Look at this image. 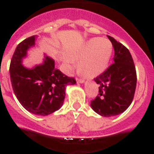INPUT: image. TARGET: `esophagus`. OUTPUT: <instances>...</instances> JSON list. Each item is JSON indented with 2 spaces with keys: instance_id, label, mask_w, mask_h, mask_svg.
<instances>
[{
  "instance_id": "34e87169",
  "label": "esophagus",
  "mask_w": 154,
  "mask_h": 154,
  "mask_svg": "<svg viewBox=\"0 0 154 154\" xmlns=\"http://www.w3.org/2000/svg\"><path fill=\"white\" fill-rule=\"evenodd\" d=\"M77 82L80 83V84H83V83L85 82V81L83 80V79H78L77 78Z\"/></svg>"
}]
</instances>
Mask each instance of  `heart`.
<instances>
[{
  "label": "heart",
  "mask_w": 154,
  "mask_h": 154,
  "mask_svg": "<svg viewBox=\"0 0 154 154\" xmlns=\"http://www.w3.org/2000/svg\"><path fill=\"white\" fill-rule=\"evenodd\" d=\"M113 53V45L110 40L104 38H93L88 40L79 49L70 53V58L66 62L70 67L73 60H79V69L85 76L95 77L105 71Z\"/></svg>",
  "instance_id": "1"
}]
</instances>
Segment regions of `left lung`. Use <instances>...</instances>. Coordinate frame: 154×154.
Masks as SVG:
<instances>
[{
    "label": "left lung",
    "instance_id": "obj_1",
    "mask_svg": "<svg viewBox=\"0 0 154 154\" xmlns=\"http://www.w3.org/2000/svg\"><path fill=\"white\" fill-rule=\"evenodd\" d=\"M115 50L114 63L94 81L99 85V94L91 101V107L104 117H112L125 112L134 97L136 72L133 57L125 46L108 35Z\"/></svg>",
    "mask_w": 154,
    "mask_h": 154
}]
</instances>
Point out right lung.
Here are the masks:
<instances>
[{
    "mask_svg": "<svg viewBox=\"0 0 154 154\" xmlns=\"http://www.w3.org/2000/svg\"><path fill=\"white\" fill-rule=\"evenodd\" d=\"M37 35L25 38L16 47L10 64V77L14 94L28 112L48 116L59 110L63 104L68 85L76 84L55 68V61L45 56L43 63L28 68L22 64L28 49L35 45Z\"/></svg>",
    "mask_w": 154,
    "mask_h": 154,
    "instance_id": "obj_1",
    "label": "right lung"
}]
</instances>
